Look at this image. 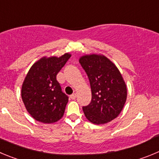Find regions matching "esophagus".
Instances as JSON below:
<instances>
[{
	"mask_svg": "<svg viewBox=\"0 0 159 159\" xmlns=\"http://www.w3.org/2000/svg\"><path fill=\"white\" fill-rule=\"evenodd\" d=\"M76 97H77V95H76V93H74V94H72V95H70V98L72 100H74L75 99V98H76Z\"/></svg>",
	"mask_w": 159,
	"mask_h": 159,
	"instance_id": "34e87169",
	"label": "esophagus"
}]
</instances>
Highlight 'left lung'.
<instances>
[{
  "instance_id": "left-lung-1",
  "label": "left lung",
  "mask_w": 159,
  "mask_h": 159,
  "mask_svg": "<svg viewBox=\"0 0 159 159\" xmlns=\"http://www.w3.org/2000/svg\"><path fill=\"white\" fill-rule=\"evenodd\" d=\"M79 62L88 75L92 100L83 111L89 122L104 124L116 118L127 100V85L116 66L103 55L81 56Z\"/></svg>"
}]
</instances>
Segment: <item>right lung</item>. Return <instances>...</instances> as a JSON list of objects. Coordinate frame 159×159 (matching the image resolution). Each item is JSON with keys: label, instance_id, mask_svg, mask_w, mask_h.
<instances>
[{"label": "right lung", "instance_id": "obj_1", "mask_svg": "<svg viewBox=\"0 0 159 159\" xmlns=\"http://www.w3.org/2000/svg\"><path fill=\"white\" fill-rule=\"evenodd\" d=\"M44 56L31 66L21 87V97L28 113L39 122L53 124L63 116L68 98L56 79L70 58Z\"/></svg>", "mask_w": 159, "mask_h": 159}]
</instances>
